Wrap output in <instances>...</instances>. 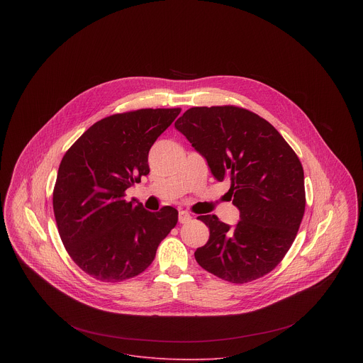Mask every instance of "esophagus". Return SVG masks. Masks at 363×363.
I'll use <instances>...</instances> for the list:
<instances>
[{"label":"esophagus","instance_id":"obj_1","mask_svg":"<svg viewBox=\"0 0 363 363\" xmlns=\"http://www.w3.org/2000/svg\"><path fill=\"white\" fill-rule=\"evenodd\" d=\"M191 220V215L187 211H180L179 212V222L180 223H189Z\"/></svg>","mask_w":363,"mask_h":363}]
</instances>
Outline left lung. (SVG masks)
I'll list each match as a JSON object with an SVG mask.
<instances>
[{
    "label": "left lung",
    "mask_w": 363,
    "mask_h": 363,
    "mask_svg": "<svg viewBox=\"0 0 363 363\" xmlns=\"http://www.w3.org/2000/svg\"><path fill=\"white\" fill-rule=\"evenodd\" d=\"M207 160L240 211L230 226L215 215L199 216L209 229L194 253L208 272L245 284L272 271L292 246L305 213V176L282 135L256 113L235 106L191 107L174 123Z\"/></svg>",
    "instance_id": "left-lung-1"
}]
</instances>
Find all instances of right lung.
<instances>
[{"instance_id":"add662e5","label":"right lung","mask_w":363,"mask_h":363,"mask_svg":"<svg viewBox=\"0 0 363 363\" xmlns=\"http://www.w3.org/2000/svg\"><path fill=\"white\" fill-rule=\"evenodd\" d=\"M180 108L113 114L89 127L62 157L52 193L60 238L95 279L118 282L145 271L177 223V209L150 212L124 191L150 173L148 154Z\"/></svg>"}]
</instances>
